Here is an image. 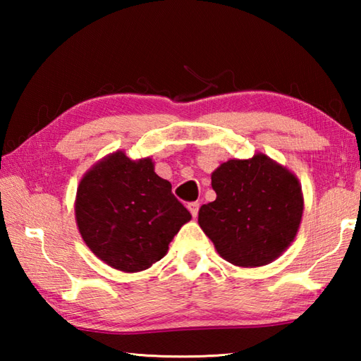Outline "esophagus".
I'll list each match as a JSON object with an SVG mask.
<instances>
[{
	"label": "esophagus",
	"instance_id": "obj_1",
	"mask_svg": "<svg viewBox=\"0 0 361 361\" xmlns=\"http://www.w3.org/2000/svg\"><path fill=\"white\" fill-rule=\"evenodd\" d=\"M199 207H200V204L199 202H191L188 205V209H189V212H191V215L195 218L199 215Z\"/></svg>",
	"mask_w": 361,
	"mask_h": 361
}]
</instances>
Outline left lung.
Instances as JSON below:
<instances>
[{
	"instance_id": "obj_1",
	"label": "left lung",
	"mask_w": 361,
	"mask_h": 361,
	"mask_svg": "<svg viewBox=\"0 0 361 361\" xmlns=\"http://www.w3.org/2000/svg\"><path fill=\"white\" fill-rule=\"evenodd\" d=\"M216 199L199 210V224L221 258L264 266L295 239L302 216L298 178L264 154L232 159L212 173Z\"/></svg>"
}]
</instances>
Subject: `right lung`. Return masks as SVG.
I'll return each mask as SVG.
<instances>
[{
	"label": "right lung",
	"mask_w": 361,
	"mask_h": 361,
	"mask_svg": "<svg viewBox=\"0 0 361 361\" xmlns=\"http://www.w3.org/2000/svg\"><path fill=\"white\" fill-rule=\"evenodd\" d=\"M191 213L154 172L151 159H103L79 183L76 221L87 247L114 269L138 272L166 256Z\"/></svg>",
	"instance_id": "obj_1"
}]
</instances>
